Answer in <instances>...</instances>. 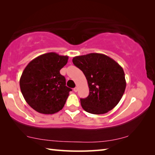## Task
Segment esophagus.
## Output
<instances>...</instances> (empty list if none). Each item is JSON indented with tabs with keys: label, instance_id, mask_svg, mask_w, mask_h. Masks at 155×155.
<instances>
[{
	"label": "esophagus",
	"instance_id": "1",
	"mask_svg": "<svg viewBox=\"0 0 155 155\" xmlns=\"http://www.w3.org/2000/svg\"><path fill=\"white\" fill-rule=\"evenodd\" d=\"M77 91H78V87H74V91H75V92H77Z\"/></svg>",
	"mask_w": 155,
	"mask_h": 155
}]
</instances>
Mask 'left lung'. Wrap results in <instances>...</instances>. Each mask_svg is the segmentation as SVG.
<instances>
[{
    "label": "left lung",
    "instance_id": "8db88e82",
    "mask_svg": "<svg viewBox=\"0 0 155 155\" xmlns=\"http://www.w3.org/2000/svg\"><path fill=\"white\" fill-rule=\"evenodd\" d=\"M72 62L85 74L90 89L87 98L80 99L83 109L97 115L114 109L127 85L122 68L109 57L100 53L74 57Z\"/></svg>",
    "mask_w": 155,
    "mask_h": 155
}]
</instances>
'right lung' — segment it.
Here are the masks:
<instances>
[{
  "label": "right lung",
  "mask_w": 155,
  "mask_h": 155,
  "mask_svg": "<svg viewBox=\"0 0 155 155\" xmlns=\"http://www.w3.org/2000/svg\"><path fill=\"white\" fill-rule=\"evenodd\" d=\"M68 60V56L48 52L33 59L25 68L20 79L21 92L36 111L53 114L63 109L72 91L59 72Z\"/></svg>",
  "instance_id": "right-lung-1"
}]
</instances>
